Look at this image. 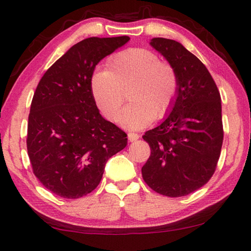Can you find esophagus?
I'll return each mask as SVG.
<instances>
[{
	"instance_id": "1",
	"label": "esophagus",
	"mask_w": 251,
	"mask_h": 251,
	"mask_svg": "<svg viewBox=\"0 0 251 251\" xmlns=\"http://www.w3.org/2000/svg\"><path fill=\"white\" fill-rule=\"evenodd\" d=\"M139 138V135L136 133H129L128 134V141L129 142H136Z\"/></svg>"
}]
</instances>
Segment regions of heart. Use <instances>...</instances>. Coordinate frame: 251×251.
Returning a JSON list of instances; mask_svg holds the SVG:
<instances>
[{"label": "heart", "mask_w": 251, "mask_h": 251, "mask_svg": "<svg viewBox=\"0 0 251 251\" xmlns=\"http://www.w3.org/2000/svg\"><path fill=\"white\" fill-rule=\"evenodd\" d=\"M91 90L96 105L110 121L116 120L128 92L129 105L118 117L127 129H142L163 118L178 92V75L172 64L146 49H127L107 62V71H95Z\"/></svg>", "instance_id": "b5f03b06"}]
</instances>
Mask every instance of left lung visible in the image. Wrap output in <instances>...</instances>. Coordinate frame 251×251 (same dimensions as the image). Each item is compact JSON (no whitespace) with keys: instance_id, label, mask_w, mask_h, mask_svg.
I'll list each match as a JSON object with an SVG mask.
<instances>
[{"instance_id":"obj_1","label":"left lung","mask_w":251,"mask_h":251,"mask_svg":"<svg viewBox=\"0 0 251 251\" xmlns=\"http://www.w3.org/2000/svg\"><path fill=\"white\" fill-rule=\"evenodd\" d=\"M150 44L176 70L178 92L164 122L143 136L151 151L143 179L164 196H186L207 184L217 166L222 100L206 66L179 42L154 37Z\"/></svg>"}]
</instances>
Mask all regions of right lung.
I'll return each mask as SVG.
<instances>
[{
	"mask_svg": "<svg viewBox=\"0 0 251 251\" xmlns=\"http://www.w3.org/2000/svg\"><path fill=\"white\" fill-rule=\"evenodd\" d=\"M129 41L90 37L72 46L41 78L27 124V154L34 175L63 198L92 193L105 165L124 150L127 135L106 121L91 90L95 66Z\"/></svg>",
	"mask_w": 251,
	"mask_h": 251,
	"instance_id": "right-lung-1",
	"label": "right lung"
}]
</instances>
